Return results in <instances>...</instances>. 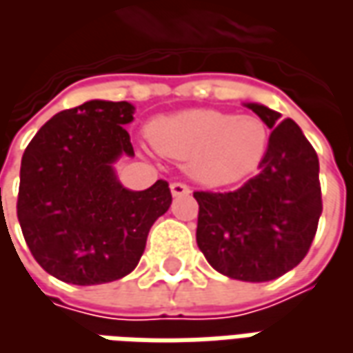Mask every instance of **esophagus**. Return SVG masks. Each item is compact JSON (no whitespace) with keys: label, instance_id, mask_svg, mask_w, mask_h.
Instances as JSON below:
<instances>
[{"label":"esophagus","instance_id":"34e87169","mask_svg":"<svg viewBox=\"0 0 353 353\" xmlns=\"http://www.w3.org/2000/svg\"><path fill=\"white\" fill-rule=\"evenodd\" d=\"M170 191H172L174 196H187L191 192V189H189V185L181 183V181H174L170 185Z\"/></svg>","mask_w":353,"mask_h":353}]
</instances>
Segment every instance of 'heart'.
<instances>
[{
	"mask_svg": "<svg viewBox=\"0 0 353 353\" xmlns=\"http://www.w3.org/2000/svg\"><path fill=\"white\" fill-rule=\"evenodd\" d=\"M149 138L159 153L187 161V170L196 181L221 187L238 183L259 170L270 132L257 115L189 109L154 119Z\"/></svg>",
	"mask_w": 353,
	"mask_h": 353,
	"instance_id": "heart-1",
	"label": "heart"
}]
</instances>
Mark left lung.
Here are the masks:
<instances>
[{"label": "left lung", "mask_w": 353, "mask_h": 353, "mask_svg": "<svg viewBox=\"0 0 353 353\" xmlns=\"http://www.w3.org/2000/svg\"><path fill=\"white\" fill-rule=\"evenodd\" d=\"M270 132L259 174L230 192L196 191V244L217 272L270 281L306 257L321 215L318 154L295 121L248 103Z\"/></svg>", "instance_id": "8db88e82"}]
</instances>
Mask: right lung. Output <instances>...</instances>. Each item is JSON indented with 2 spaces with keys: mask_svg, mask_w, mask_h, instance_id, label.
<instances>
[{
  "mask_svg": "<svg viewBox=\"0 0 353 353\" xmlns=\"http://www.w3.org/2000/svg\"><path fill=\"white\" fill-rule=\"evenodd\" d=\"M128 101L90 100L43 124L20 164L17 215L34 259L58 280H121L143 255L153 223L168 212L164 179L145 191L119 183L113 162L134 157Z\"/></svg>",
  "mask_w": 353,
  "mask_h": 353,
  "instance_id": "add662e5",
  "label": "right lung"
}]
</instances>
